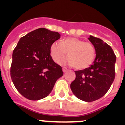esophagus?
Masks as SVG:
<instances>
[{"label": "esophagus", "instance_id": "1", "mask_svg": "<svg viewBox=\"0 0 125 125\" xmlns=\"http://www.w3.org/2000/svg\"><path fill=\"white\" fill-rule=\"evenodd\" d=\"M62 71H63L64 73L67 72V71H68V69H67V68H66V67H63V68H62Z\"/></svg>", "mask_w": 125, "mask_h": 125}]
</instances>
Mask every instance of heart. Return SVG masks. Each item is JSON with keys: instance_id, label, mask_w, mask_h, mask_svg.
Here are the masks:
<instances>
[{"instance_id": "1", "label": "heart", "mask_w": 125, "mask_h": 125, "mask_svg": "<svg viewBox=\"0 0 125 125\" xmlns=\"http://www.w3.org/2000/svg\"><path fill=\"white\" fill-rule=\"evenodd\" d=\"M66 52L68 57L62 61L61 64L74 66L78 69L88 68L96 57L94 46L76 37H68L61 42H54L51 46V56L57 63L63 59Z\"/></svg>"}]
</instances>
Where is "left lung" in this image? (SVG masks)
I'll use <instances>...</instances> for the list:
<instances>
[{"label":"left lung","mask_w":125,"mask_h":125,"mask_svg":"<svg viewBox=\"0 0 125 125\" xmlns=\"http://www.w3.org/2000/svg\"><path fill=\"white\" fill-rule=\"evenodd\" d=\"M96 49L93 64L83 70L75 71L76 78L70 85L71 91L79 100L96 101L109 90L115 77L116 57L112 48L101 39L88 38Z\"/></svg>","instance_id":"8db88e82"}]
</instances>
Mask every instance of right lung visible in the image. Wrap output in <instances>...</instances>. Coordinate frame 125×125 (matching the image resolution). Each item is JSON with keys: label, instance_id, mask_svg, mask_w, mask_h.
<instances>
[{"label": "right lung", "instance_id": "add662e5", "mask_svg": "<svg viewBox=\"0 0 125 125\" xmlns=\"http://www.w3.org/2000/svg\"><path fill=\"white\" fill-rule=\"evenodd\" d=\"M60 37L57 32L37 29L20 39L14 49L11 79L17 91L28 100L46 98L63 75L50 53L52 44Z\"/></svg>", "mask_w": 125, "mask_h": 125}]
</instances>
